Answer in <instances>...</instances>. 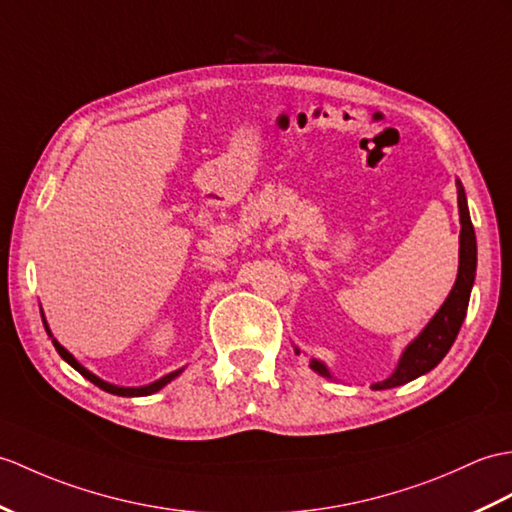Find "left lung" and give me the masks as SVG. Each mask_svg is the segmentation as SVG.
I'll use <instances>...</instances> for the list:
<instances>
[{
    "label": "left lung",
    "instance_id": "8db88e82",
    "mask_svg": "<svg viewBox=\"0 0 512 512\" xmlns=\"http://www.w3.org/2000/svg\"><path fill=\"white\" fill-rule=\"evenodd\" d=\"M458 209H460V266H458V279L454 283V290L449 292L447 301L443 303L441 310L427 323V327L421 331V336L408 344V349L403 351L397 371L388 379L379 384H373L375 390L395 388L401 384H408L419 375L432 371V368L441 362L447 351L454 344L462 320H465L467 307H469V294L471 285L475 279V264H478V248H475V231L469 218L467 196L465 189L458 183ZM299 353V351H296ZM312 368L320 375H327L329 371L323 362L312 360Z\"/></svg>",
    "mask_w": 512,
    "mask_h": 512
}]
</instances>
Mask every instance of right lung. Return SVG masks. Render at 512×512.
<instances>
[{
  "label": "right lung",
  "instance_id": "right-lung-1",
  "mask_svg": "<svg viewBox=\"0 0 512 512\" xmlns=\"http://www.w3.org/2000/svg\"><path fill=\"white\" fill-rule=\"evenodd\" d=\"M43 323H45V318H43ZM45 329H47V323H45ZM47 334H50V329H47ZM54 342V347H56V351H58V355H61V358L69 364V366H74L76 371L82 375V377H87L91 384H95L98 388H102V390H106V392H111V395H120V397H146V395H152V392H157V390H161L165 384H170L172 379L181 373V371H174V373H170V375H165V377H161L159 382H154V384H150V386H141V388H122V386H113V384H106V382H102L100 377H95L93 373H89L85 366H80L76 360H74V355H71L65 347H61V344H58L56 340H52Z\"/></svg>",
  "mask_w": 512,
  "mask_h": 512
}]
</instances>
